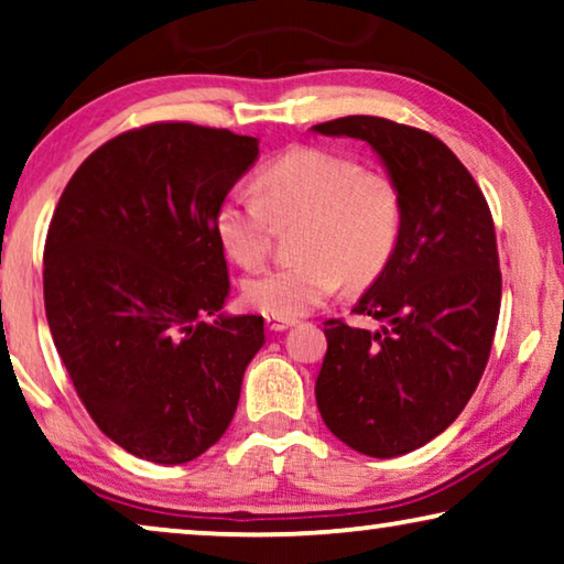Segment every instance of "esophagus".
Returning a JSON list of instances; mask_svg holds the SVG:
<instances>
[{"instance_id": "34e87169", "label": "esophagus", "mask_w": 564, "mask_h": 564, "mask_svg": "<svg viewBox=\"0 0 564 564\" xmlns=\"http://www.w3.org/2000/svg\"><path fill=\"white\" fill-rule=\"evenodd\" d=\"M296 322H293V318H273V316H265V326L271 332H285L289 329V326H293Z\"/></svg>"}]
</instances>
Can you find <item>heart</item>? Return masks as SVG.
I'll return each mask as SVG.
<instances>
[{"label":"heart","instance_id":"heart-1","mask_svg":"<svg viewBox=\"0 0 564 564\" xmlns=\"http://www.w3.org/2000/svg\"><path fill=\"white\" fill-rule=\"evenodd\" d=\"M258 197L230 192L215 209L225 256L256 268L271 250V223L296 220L299 258L242 281V301L258 314L299 318L322 306L347 279L367 285L398 250L402 192L390 174L322 147H291L256 176Z\"/></svg>","mask_w":564,"mask_h":564}]
</instances>
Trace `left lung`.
I'll return each instance as SVG.
<instances>
[{"mask_svg": "<svg viewBox=\"0 0 564 564\" xmlns=\"http://www.w3.org/2000/svg\"><path fill=\"white\" fill-rule=\"evenodd\" d=\"M362 139L402 192V235L351 314L324 322L316 405L329 431L365 456L394 458L441 435L489 362L501 306L497 232L484 192L458 156L415 126L344 116L314 126Z\"/></svg>", "mask_w": 564, "mask_h": 564, "instance_id": "obj_1", "label": "left lung"}]
</instances>
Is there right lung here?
<instances>
[{
    "mask_svg": "<svg viewBox=\"0 0 564 564\" xmlns=\"http://www.w3.org/2000/svg\"><path fill=\"white\" fill-rule=\"evenodd\" d=\"M258 139L159 121L78 166L45 240V314L88 415L151 464H187L228 431L263 316H217L230 293L215 209ZM215 315V323H205Z\"/></svg>",
    "mask_w": 564,
    "mask_h": 564,
    "instance_id": "obj_1",
    "label": "right lung"
}]
</instances>
